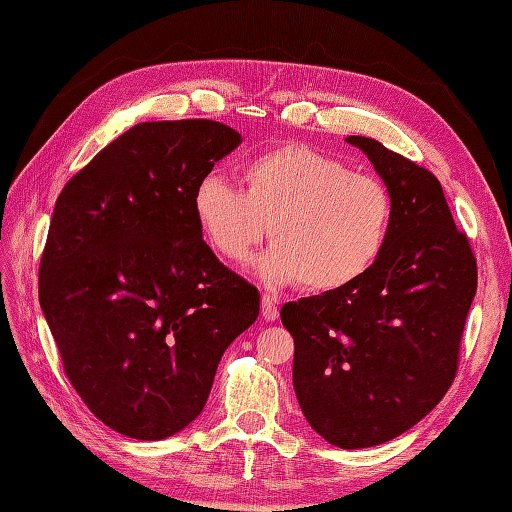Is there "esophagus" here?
Wrapping results in <instances>:
<instances>
[{
    "label": "esophagus",
    "instance_id": "esophagus-1",
    "mask_svg": "<svg viewBox=\"0 0 512 512\" xmlns=\"http://www.w3.org/2000/svg\"><path fill=\"white\" fill-rule=\"evenodd\" d=\"M261 316H264L266 322H274L279 318L277 300H274L270 294H261Z\"/></svg>",
    "mask_w": 512,
    "mask_h": 512
}]
</instances>
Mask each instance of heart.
I'll return each mask as SVG.
<instances>
[{"instance_id":"1","label":"heart","mask_w":512,"mask_h":512,"mask_svg":"<svg viewBox=\"0 0 512 512\" xmlns=\"http://www.w3.org/2000/svg\"><path fill=\"white\" fill-rule=\"evenodd\" d=\"M244 190L205 175L192 214L212 251L242 261L268 231L274 246L255 261L268 285L300 283L331 294L357 283L381 259L393 220L385 183L305 144H281L242 168Z\"/></svg>"}]
</instances>
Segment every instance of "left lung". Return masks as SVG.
I'll return each instance as SVG.
<instances>
[{"label":"left lung","instance_id":"obj_1","mask_svg":"<svg viewBox=\"0 0 512 512\" xmlns=\"http://www.w3.org/2000/svg\"><path fill=\"white\" fill-rule=\"evenodd\" d=\"M346 142L391 192L387 246L357 283L283 305L281 322L294 337V391L307 422L357 450L396 439L450 389L478 268L430 170L378 140Z\"/></svg>","mask_w":512,"mask_h":512}]
</instances>
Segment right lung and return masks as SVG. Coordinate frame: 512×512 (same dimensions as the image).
I'll return each instance as SVG.
<instances>
[{
    "mask_svg": "<svg viewBox=\"0 0 512 512\" xmlns=\"http://www.w3.org/2000/svg\"><path fill=\"white\" fill-rule=\"evenodd\" d=\"M242 142L207 119L134 125L62 188L38 300L64 372L103 424L160 441L203 411L259 292L220 264L192 192Z\"/></svg>",
    "mask_w": 512,
    "mask_h": 512,
    "instance_id": "1",
    "label": "right lung"
}]
</instances>
